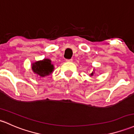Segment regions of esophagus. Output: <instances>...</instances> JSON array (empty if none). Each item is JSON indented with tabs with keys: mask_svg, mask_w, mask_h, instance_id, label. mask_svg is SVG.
Returning <instances> with one entry per match:
<instances>
[{
	"mask_svg": "<svg viewBox=\"0 0 134 134\" xmlns=\"http://www.w3.org/2000/svg\"><path fill=\"white\" fill-rule=\"evenodd\" d=\"M66 62H72V59H67L66 60Z\"/></svg>",
	"mask_w": 134,
	"mask_h": 134,
	"instance_id": "esophagus-1",
	"label": "esophagus"
}]
</instances>
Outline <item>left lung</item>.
<instances>
[{
	"label": "left lung",
	"instance_id": "8db88e82",
	"mask_svg": "<svg viewBox=\"0 0 134 134\" xmlns=\"http://www.w3.org/2000/svg\"><path fill=\"white\" fill-rule=\"evenodd\" d=\"M94 74H95V69H93V72H92V73H91V74H90V76H93Z\"/></svg>",
	"mask_w": 134,
	"mask_h": 134
}]
</instances>
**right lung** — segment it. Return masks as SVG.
Listing matches in <instances>:
<instances>
[{
  "mask_svg": "<svg viewBox=\"0 0 134 134\" xmlns=\"http://www.w3.org/2000/svg\"><path fill=\"white\" fill-rule=\"evenodd\" d=\"M31 67L34 73L41 77H45L51 74L55 69L51 60L49 58H44L42 60L35 62L32 63Z\"/></svg>",
  "mask_w": 134,
  "mask_h": 134,
  "instance_id": "obj_1",
  "label": "right lung"
}]
</instances>
